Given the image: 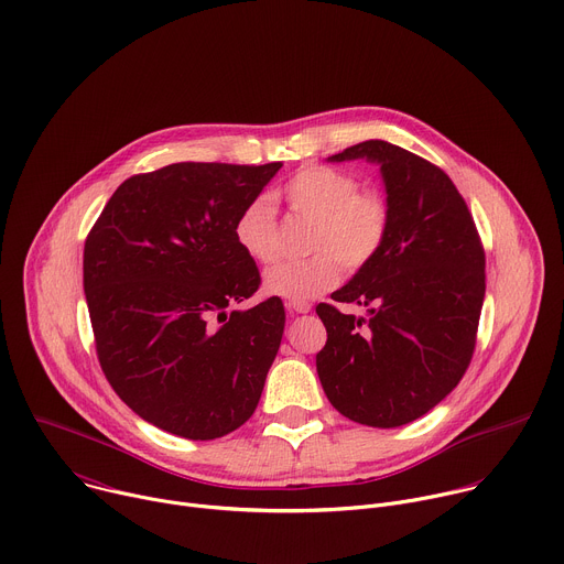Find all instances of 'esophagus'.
I'll list each match as a JSON object with an SVG mask.
<instances>
[{
  "mask_svg": "<svg viewBox=\"0 0 564 564\" xmlns=\"http://www.w3.org/2000/svg\"><path fill=\"white\" fill-rule=\"evenodd\" d=\"M288 310L290 312H296V314H307L312 310V303L307 301H299V303H288Z\"/></svg>",
  "mask_w": 564,
  "mask_h": 564,
  "instance_id": "obj_1",
  "label": "esophagus"
}]
</instances>
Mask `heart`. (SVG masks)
I'll use <instances>...</instances> for the list:
<instances>
[{
    "instance_id": "obj_1",
    "label": "heart",
    "mask_w": 564,
    "mask_h": 564,
    "mask_svg": "<svg viewBox=\"0 0 564 564\" xmlns=\"http://www.w3.org/2000/svg\"><path fill=\"white\" fill-rule=\"evenodd\" d=\"M290 209L310 220L307 250L301 261H281L265 270L263 290L290 303L310 301L337 285L341 265L364 270L383 248L390 229V205L375 187L337 167L307 165L285 185ZM238 248L259 263H270L279 252V225L268 196L252 198L234 220Z\"/></svg>"
}]
</instances>
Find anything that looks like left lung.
I'll list each match as a JSON object with an SVG mask.
<instances>
[{
	"label": "left lung",
	"mask_w": 564,
	"mask_h": 564,
	"mask_svg": "<svg viewBox=\"0 0 564 564\" xmlns=\"http://www.w3.org/2000/svg\"><path fill=\"white\" fill-rule=\"evenodd\" d=\"M355 158L381 167L390 229L381 252L333 292L368 314L316 305L328 330L316 372L344 417L394 429L426 415L464 377L487 290L485 248L462 194L437 165L386 140L328 160Z\"/></svg>",
	"instance_id": "obj_1"
}]
</instances>
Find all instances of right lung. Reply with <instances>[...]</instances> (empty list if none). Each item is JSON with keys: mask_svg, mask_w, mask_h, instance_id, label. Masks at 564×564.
<instances>
[{"mask_svg": "<svg viewBox=\"0 0 564 564\" xmlns=\"http://www.w3.org/2000/svg\"><path fill=\"white\" fill-rule=\"evenodd\" d=\"M281 163H176L127 178L85 243V294L105 377L144 422L187 440L243 426L279 352V296L234 220Z\"/></svg>", "mask_w": 564, "mask_h": 564, "instance_id": "obj_1", "label": "right lung"}]
</instances>
